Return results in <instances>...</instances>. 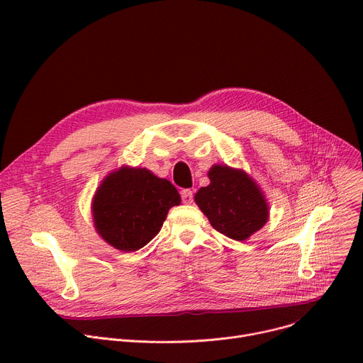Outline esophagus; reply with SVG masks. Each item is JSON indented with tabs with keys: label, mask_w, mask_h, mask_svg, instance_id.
Returning <instances> with one entry per match:
<instances>
[{
	"label": "esophagus",
	"mask_w": 363,
	"mask_h": 363,
	"mask_svg": "<svg viewBox=\"0 0 363 363\" xmlns=\"http://www.w3.org/2000/svg\"><path fill=\"white\" fill-rule=\"evenodd\" d=\"M181 197H182V201H184L185 204H191L194 196H193L191 189H182V191H181Z\"/></svg>",
	"instance_id": "34e87169"
}]
</instances>
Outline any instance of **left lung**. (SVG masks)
Wrapping results in <instances>:
<instances>
[{"label": "left lung", "instance_id": "1", "mask_svg": "<svg viewBox=\"0 0 363 363\" xmlns=\"http://www.w3.org/2000/svg\"><path fill=\"white\" fill-rule=\"evenodd\" d=\"M211 184L200 188L194 200L220 234L244 241L268 222L269 206L259 185L241 169L215 164Z\"/></svg>", "mask_w": 363, "mask_h": 363}]
</instances>
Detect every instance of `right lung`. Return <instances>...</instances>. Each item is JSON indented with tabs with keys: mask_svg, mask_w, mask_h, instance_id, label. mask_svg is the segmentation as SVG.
Returning <instances> with one entry per match:
<instances>
[{
	"mask_svg": "<svg viewBox=\"0 0 363 363\" xmlns=\"http://www.w3.org/2000/svg\"><path fill=\"white\" fill-rule=\"evenodd\" d=\"M178 189L145 167L122 166L104 178L92 200L95 231L114 249L137 252L155 238Z\"/></svg>",
	"mask_w": 363,
	"mask_h": 363,
	"instance_id": "add662e5",
	"label": "right lung"
}]
</instances>
